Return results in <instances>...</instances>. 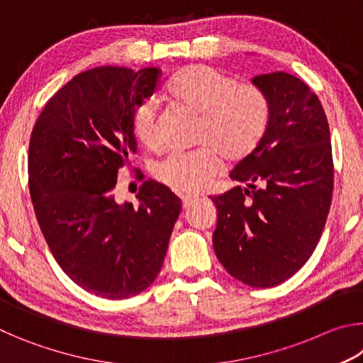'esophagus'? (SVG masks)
<instances>
[{
    "label": "esophagus",
    "instance_id": "esophagus-1",
    "mask_svg": "<svg viewBox=\"0 0 363 363\" xmlns=\"http://www.w3.org/2000/svg\"><path fill=\"white\" fill-rule=\"evenodd\" d=\"M181 200H182V208H184V210H187L190 205L195 203V201L199 200V196H195V195H182Z\"/></svg>",
    "mask_w": 363,
    "mask_h": 363
}]
</instances>
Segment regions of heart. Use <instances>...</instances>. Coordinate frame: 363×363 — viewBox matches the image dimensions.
<instances>
[{
	"instance_id": "b5f03b06",
	"label": "heart",
	"mask_w": 363,
	"mask_h": 363,
	"mask_svg": "<svg viewBox=\"0 0 363 363\" xmlns=\"http://www.w3.org/2000/svg\"><path fill=\"white\" fill-rule=\"evenodd\" d=\"M171 102L200 116L192 152H173L155 168L160 182L177 192H199L220 171V157L240 162L255 152L266 134L270 107L261 88L237 83L230 75L208 65H187L171 77L164 88ZM158 108L145 101L134 110L133 134L145 149H155Z\"/></svg>"
}]
</instances>
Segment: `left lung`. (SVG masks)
<instances>
[{"label": "left lung", "mask_w": 363, "mask_h": 363, "mask_svg": "<svg viewBox=\"0 0 363 363\" xmlns=\"http://www.w3.org/2000/svg\"><path fill=\"white\" fill-rule=\"evenodd\" d=\"M269 99L266 134L229 174L238 182L211 201L213 247L233 279L281 284L314 253L333 195L330 128L318 97L285 72L253 78Z\"/></svg>", "instance_id": "left-lung-1"}]
</instances>
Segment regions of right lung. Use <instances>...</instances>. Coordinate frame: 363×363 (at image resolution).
I'll list each match as a JSON object with an SVG mask.
<instances>
[{
    "mask_svg": "<svg viewBox=\"0 0 363 363\" xmlns=\"http://www.w3.org/2000/svg\"><path fill=\"white\" fill-rule=\"evenodd\" d=\"M160 70L96 67L73 77L43 108L28 147L36 219L64 272L107 299L136 296L157 279L181 200L145 181L139 205L116 203L118 171L136 153L133 115Z\"/></svg>",
    "mask_w": 363,
    "mask_h": 363,
    "instance_id": "1",
    "label": "right lung"
}]
</instances>
